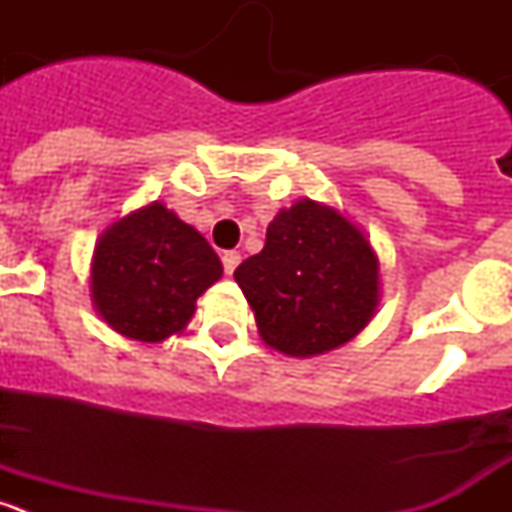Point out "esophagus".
Instances as JSON below:
<instances>
[{"instance_id":"1","label":"esophagus","mask_w":512,"mask_h":512,"mask_svg":"<svg viewBox=\"0 0 512 512\" xmlns=\"http://www.w3.org/2000/svg\"><path fill=\"white\" fill-rule=\"evenodd\" d=\"M238 264H241V253H238V251H225L223 253L225 274H233V271L238 269Z\"/></svg>"}]
</instances>
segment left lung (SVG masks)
I'll return each mask as SVG.
<instances>
[{
    "instance_id": "left-lung-1",
    "label": "left lung",
    "mask_w": 512,
    "mask_h": 512,
    "mask_svg": "<svg viewBox=\"0 0 512 512\" xmlns=\"http://www.w3.org/2000/svg\"><path fill=\"white\" fill-rule=\"evenodd\" d=\"M259 333L289 356L343 346L374 315L379 264L341 212L302 200L266 228L264 251L235 269Z\"/></svg>"
}]
</instances>
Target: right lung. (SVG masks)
I'll return each mask as SVG.
<instances>
[{
    "mask_svg": "<svg viewBox=\"0 0 512 512\" xmlns=\"http://www.w3.org/2000/svg\"><path fill=\"white\" fill-rule=\"evenodd\" d=\"M220 274L210 243L153 202L99 238L92 297L112 330L135 341H164L189 323L197 297Z\"/></svg>",
    "mask_w": 512,
    "mask_h": 512,
    "instance_id": "obj_1",
    "label": "right lung"
}]
</instances>
